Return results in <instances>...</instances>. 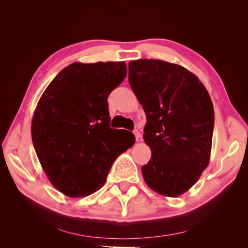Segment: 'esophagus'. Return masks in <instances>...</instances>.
<instances>
[{"instance_id":"obj_1","label":"esophagus","mask_w":248,"mask_h":248,"mask_svg":"<svg viewBox=\"0 0 248 248\" xmlns=\"http://www.w3.org/2000/svg\"><path fill=\"white\" fill-rule=\"evenodd\" d=\"M133 133H134V136H136V140H137V141L140 142V141L142 140V138H141V134H140V132L138 129H136V130H133Z\"/></svg>"}]
</instances>
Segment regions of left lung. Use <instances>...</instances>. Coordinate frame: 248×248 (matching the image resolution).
<instances>
[{
	"mask_svg": "<svg viewBox=\"0 0 248 248\" xmlns=\"http://www.w3.org/2000/svg\"><path fill=\"white\" fill-rule=\"evenodd\" d=\"M128 79L142 106L144 140L151 159L141 167L147 185L176 198L197 183L209 164L214 109L205 86L184 67L161 60L129 62Z\"/></svg>",
	"mask_w": 248,
	"mask_h": 248,
	"instance_id": "obj_1",
	"label": "left lung"
}]
</instances>
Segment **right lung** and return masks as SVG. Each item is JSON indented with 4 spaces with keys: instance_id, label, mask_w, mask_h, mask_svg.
<instances>
[{
    "instance_id": "1",
    "label": "right lung",
    "mask_w": 248,
    "mask_h": 248,
    "mask_svg": "<svg viewBox=\"0 0 248 248\" xmlns=\"http://www.w3.org/2000/svg\"><path fill=\"white\" fill-rule=\"evenodd\" d=\"M126 74L125 62L72 63L39 99L33 145L49 182L65 196L101 188L117 157L134 144L132 132L109 127L108 97Z\"/></svg>"
}]
</instances>
